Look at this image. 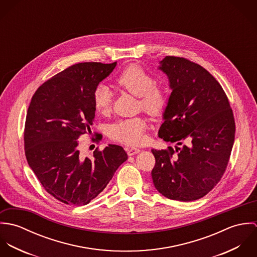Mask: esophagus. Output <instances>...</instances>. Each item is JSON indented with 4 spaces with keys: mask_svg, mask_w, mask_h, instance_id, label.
Instances as JSON below:
<instances>
[{
    "mask_svg": "<svg viewBox=\"0 0 257 257\" xmlns=\"http://www.w3.org/2000/svg\"><path fill=\"white\" fill-rule=\"evenodd\" d=\"M140 151H141V149H139V148H137V147H127V148H126V152H127V154H128L130 156L136 155V154H138Z\"/></svg>",
    "mask_w": 257,
    "mask_h": 257,
    "instance_id": "34e87169",
    "label": "esophagus"
}]
</instances>
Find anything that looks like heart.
Listing matches in <instances>:
<instances>
[{
  "mask_svg": "<svg viewBox=\"0 0 257 257\" xmlns=\"http://www.w3.org/2000/svg\"><path fill=\"white\" fill-rule=\"evenodd\" d=\"M115 85L140 98V107L149 115H159L166 107L167 93L161 86L155 84L154 77L140 65H130L115 79ZM94 108L98 112L106 113L111 107V94L104 86H98L93 93ZM144 117L121 119L111 124L110 138L128 146H138L144 142L147 130Z\"/></svg>",
  "mask_w": 257,
  "mask_h": 257,
  "instance_id": "1",
  "label": "heart"
}]
</instances>
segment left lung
<instances>
[{
	"label": "left lung",
	"mask_w": 257,
	"mask_h": 257,
	"mask_svg": "<svg viewBox=\"0 0 257 257\" xmlns=\"http://www.w3.org/2000/svg\"><path fill=\"white\" fill-rule=\"evenodd\" d=\"M159 64L172 92L158 137L177 146L175 150L151 149L152 180L168 199L195 201L207 195L225 171L234 142L233 113L220 83L201 65L175 56H166ZM183 141L186 145L178 147Z\"/></svg>",
	"instance_id": "1"
}]
</instances>
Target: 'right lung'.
I'll return each instance as SVG.
<instances>
[{
    "label": "right lung",
    "instance_id": "1",
    "mask_svg": "<svg viewBox=\"0 0 257 257\" xmlns=\"http://www.w3.org/2000/svg\"><path fill=\"white\" fill-rule=\"evenodd\" d=\"M115 65L75 64L44 82L32 98L24 136L27 160L45 191L64 204L90 203L127 159L115 145L96 149L91 158L78 149V139L92 133L93 93Z\"/></svg>",
    "mask_w": 257,
    "mask_h": 257
}]
</instances>
